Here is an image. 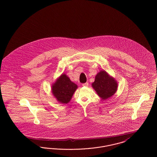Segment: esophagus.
Returning <instances> with one entry per match:
<instances>
[{"instance_id":"1","label":"esophagus","mask_w":157,"mask_h":157,"mask_svg":"<svg viewBox=\"0 0 157 157\" xmlns=\"http://www.w3.org/2000/svg\"><path fill=\"white\" fill-rule=\"evenodd\" d=\"M82 85H83V86H88V85H89V83H88V82H86V83H83V84H82Z\"/></svg>"}]
</instances>
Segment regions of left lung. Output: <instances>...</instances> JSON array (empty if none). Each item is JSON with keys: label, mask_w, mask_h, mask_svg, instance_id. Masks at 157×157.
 Instances as JSON below:
<instances>
[{"label": "left lung", "mask_w": 157, "mask_h": 157, "mask_svg": "<svg viewBox=\"0 0 157 157\" xmlns=\"http://www.w3.org/2000/svg\"><path fill=\"white\" fill-rule=\"evenodd\" d=\"M92 86L103 100L112 97L117 90V82L105 71H101L96 75Z\"/></svg>", "instance_id": "8db88e82"}]
</instances>
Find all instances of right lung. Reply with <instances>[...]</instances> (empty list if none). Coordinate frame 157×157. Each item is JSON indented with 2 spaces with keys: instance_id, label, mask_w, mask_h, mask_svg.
I'll return each mask as SVG.
<instances>
[{
  "instance_id": "obj_1",
  "label": "right lung",
  "mask_w": 157,
  "mask_h": 157,
  "mask_svg": "<svg viewBox=\"0 0 157 157\" xmlns=\"http://www.w3.org/2000/svg\"><path fill=\"white\" fill-rule=\"evenodd\" d=\"M77 86L72 82L65 74H62L52 85V90L54 96L62 103H68Z\"/></svg>"
}]
</instances>
